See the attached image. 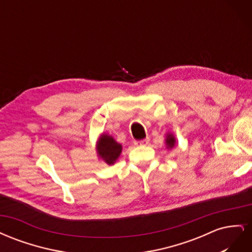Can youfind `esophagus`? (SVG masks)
<instances>
[{
    "label": "esophagus",
    "mask_w": 252,
    "mask_h": 252,
    "mask_svg": "<svg viewBox=\"0 0 252 252\" xmlns=\"http://www.w3.org/2000/svg\"><path fill=\"white\" fill-rule=\"evenodd\" d=\"M149 143V139H144L141 141H135V145L136 146H145V145H147Z\"/></svg>",
    "instance_id": "1"
}]
</instances>
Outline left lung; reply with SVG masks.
<instances>
[{
    "instance_id": "8db88e82",
    "label": "left lung",
    "mask_w": 252,
    "mask_h": 252,
    "mask_svg": "<svg viewBox=\"0 0 252 252\" xmlns=\"http://www.w3.org/2000/svg\"><path fill=\"white\" fill-rule=\"evenodd\" d=\"M175 136L173 135V133L169 132L166 134V138H165V144H166V148L168 149H172L175 146Z\"/></svg>"
}]
</instances>
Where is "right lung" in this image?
Wrapping results in <instances>:
<instances>
[{
  "instance_id": "right-lung-1",
  "label": "right lung",
  "mask_w": 252,
  "mask_h": 252,
  "mask_svg": "<svg viewBox=\"0 0 252 252\" xmlns=\"http://www.w3.org/2000/svg\"><path fill=\"white\" fill-rule=\"evenodd\" d=\"M122 144L118 143L113 136L107 133H102L98 136L95 150L98 158H101L107 165H113L118 161L122 154Z\"/></svg>"
}]
</instances>
